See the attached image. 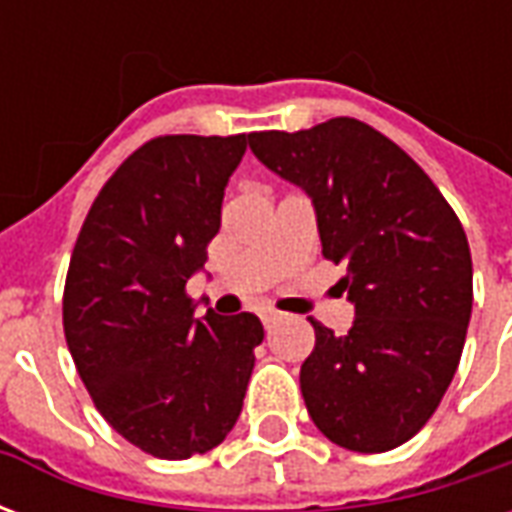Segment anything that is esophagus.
<instances>
[{"mask_svg":"<svg viewBox=\"0 0 512 512\" xmlns=\"http://www.w3.org/2000/svg\"><path fill=\"white\" fill-rule=\"evenodd\" d=\"M260 321H263V326H266V329H271V323H277L279 315L274 310H263L260 312Z\"/></svg>","mask_w":512,"mask_h":512,"instance_id":"obj_1","label":"esophagus"}]
</instances>
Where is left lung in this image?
I'll use <instances>...</instances> for the list:
<instances>
[{
  "instance_id": "left-lung-1",
  "label": "left lung",
  "mask_w": 512,
  "mask_h": 512,
  "mask_svg": "<svg viewBox=\"0 0 512 512\" xmlns=\"http://www.w3.org/2000/svg\"><path fill=\"white\" fill-rule=\"evenodd\" d=\"M274 175L312 200L323 257L354 304L343 337L310 321L301 395L315 428L354 452L400 447L433 417L472 318V255L458 216L411 156L354 117L249 134Z\"/></svg>"
}]
</instances>
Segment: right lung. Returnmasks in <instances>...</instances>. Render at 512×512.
<instances>
[{"instance_id": "add662e5", "label": "right lung", "mask_w": 512, "mask_h": 512, "mask_svg": "<svg viewBox=\"0 0 512 512\" xmlns=\"http://www.w3.org/2000/svg\"><path fill=\"white\" fill-rule=\"evenodd\" d=\"M246 139H150L106 180L73 246L62 326L76 370L106 422L167 461L222 444L263 343L257 315L197 318L186 296Z\"/></svg>"}]
</instances>
